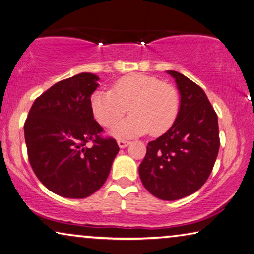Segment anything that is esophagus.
Returning a JSON list of instances; mask_svg holds the SVG:
<instances>
[{"instance_id": "esophagus-1", "label": "esophagus", "mask_w": 254, "mask_h": 254, "mask_svg": "<svg viewBox=\"0 0 254 254\" xmlns=\"http://www.w3.org/2000/svg\"><path fill=\"white\" fill-rule=\"evenodd\" d=\"M128 143H130V141H127V140H123V139L117 140V145H119L120 148H126Z\"/></svg>"}]
</instances>
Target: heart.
I'll return each mask as SVG.
<instances>
[{"label":"heart","instance_id":"heart-1","mask_svg":"<svg viewBox=\"0 0 254 254\" xmlns=\"http://www.w3.org/2000/svg\"><path fill=\"white\" fill-rule=\"evenodd\" d=\"M90 104L93 116L106 127L114 126L128 107L131 115L113 128V133L134 137L168 131L176 122L180 100L172 84L149 75L133 74L116 81L112 91L93 92Z\"/></svg>","mask_w":254,"mask_h":254}]
</instances>
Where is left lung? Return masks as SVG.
I'll list each match as a JSON object with an SVG mask.
<instances>
[{"label": "left lung", "mask_w": 254, "mask_h": 254, "mask_svg": "<svg viewBox=\"0 0 254 254\" xmlns=\"http://www.w3.org/2000/svg\"><path fill=\"white\" fill-rule=\"evenodd\" d=\"M168 73L179 90V113L170 130L148 143L139 176L155 197L176 200L205 184L217 160L220 139L217 113L203 89L178 71Z\"/></svg>", "instance_id": "left-lung-1"}]
</instances>
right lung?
Listing matches in <instances>:
<instances>
[{
	"label": "right lung",
	"instance_id": "1",
	"mask_svg": "<svg viewBox=\"0 0 254 254\" xmlns=\"http://www.w3.org/2000/svg\"><path fill=\"white\" fill-rule=\"evenodd\" d=\"M98 79L81 73L56 83L34 101L25 122L30 166L49 190L63 197L85 198L97 191L120 150L115 139L101 137L104 130L91 111Z\"/></svg>",
	"mask_w": 254,
	"mask_h": 254
}]
</instances>
